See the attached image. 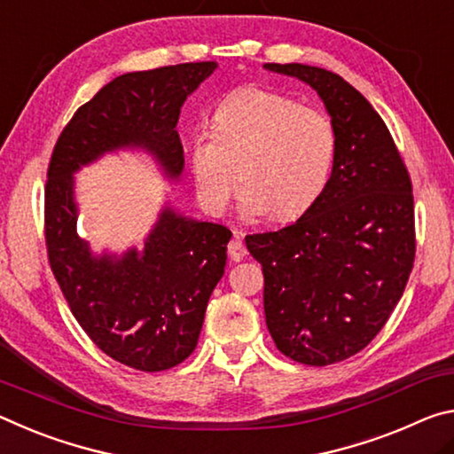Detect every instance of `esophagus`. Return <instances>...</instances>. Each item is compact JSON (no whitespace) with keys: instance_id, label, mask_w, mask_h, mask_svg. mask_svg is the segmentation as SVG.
I'll return each mask as SVG.
<instances>
[{"instance_id":"esophagus-1","label":"esophagus","mask_w":454,"mask_h":454,"mask_svg":"<svg viewBox=\"0 0 454 454\" xmlns=\"http://www.w3.org/2000/svg\"><path fill=\"white\" fill-rule=\"evenodd\" d=\"M229 255H231L233 262H241V259L247 255V249L243 245V233L233 231V239L229 241Z\"/></svg>"}]
</instances>
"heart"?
I'll return each mask as SVG.
<instances>
[{"label": "heart", "instance_id": "1", "mask_svg": "<svg viewBox=\"0 0 454 454\" xmlns=\"http://www.w3.org/2000/svg\"><path fill=\"white\" fill-rule=\"evenodd\" d=\"M336 153V126L324 110L263 88H243L215 108L211 135L191 145V170L211 213L227 209L241 178L249 217L271 213L289 221L322 197Z\"/></svg>", "mask_w": 454, "mask_h": 454}]
</instances>
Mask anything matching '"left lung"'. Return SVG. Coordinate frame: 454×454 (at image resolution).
Listing matches in <instances>:
<instances>
[{
	"label": "left lung",
	"instance_id": "obj_1",
	"mask_svg": "<svg viewBox=\"0 0 454 454\" xmlns=\"http://www.w3.org/2000/svg\"><path fill=\"white\" fill-rule=\"evenodd\" d=\"M306 82L338 135L328 187L292 225L245 237L263 270L265 322L278 350L328 366L364 350L412 271V183L388 126L354 86L306 64H265Z\"/></svg>",
	"mask_w": 454,
	"mask_h": 454
}]
</instances>
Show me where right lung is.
<instances>
[{
  "label": "right lung",
  "instance_id": "add662e5",
  "mask_svg": "<svg viewBox=\"0 0 454 454\" xmlns=\"http://www.w3.org/2000/svg\"><path fill=\"white\" fill-rule=\"evenodd\" d=\"M215 68L189 62L122 74L76 110L50 159L43 227L51 271L88 338L140 372L173 368L195 350L231 231L165 207L143 251L96 257L76 233L74 173L130 146L151 153L168 178L181 176L178 114Z\"/></svg>",
  "mask_w": 454,
  "mask_h": 454
}]
</instances>
